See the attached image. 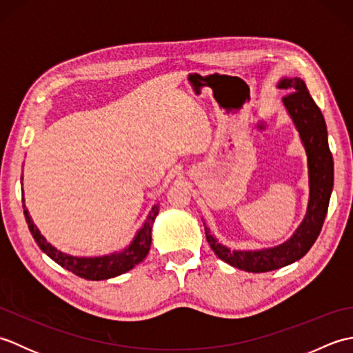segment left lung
Listing matches in <instances>:
<instances>
[{
  "mask_svg": "<svg viewBox=\"0 0 353 353\" xmlns=\"http://www.w3.org/2000/svg\"><path fill=\"white\" fill-rule=\"evenodd\" d=\"M277 88L290 92L282 101L308 156L310 201L302 224L287 243L262 250H230L216 241L205 226L206 239L216 256L232 267L250 273L272 272L292 264L308 253L323 228L334 186V159L327 144L326 123L305 81L299 77L282 79Z\"/></svg>",
  "mask_w": 353,
  "mask_h": 353,
  "instance_id": "left-lung-1",
  "label": "left lung"
}]
</instances>
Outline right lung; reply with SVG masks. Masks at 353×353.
<instances>
[{"instance_id": "1", "label": "right lung", "mask_w": 353, "mask_h": 353, "mask_svg": "<svg viewBox=\"0 0 353 353\" xmlns=\"http://www.w3.org/2000/svg\"><path fill=\"white\" fill-rule=\"evenodd\" d=\"M157 214H159V205H154L147 216L144 226L138 230V234L133 238L130 245L123 252H115L112 254H108V256L77 258L59 252L50 243H47V239L41 235V232L36 229L32 219H30L27 209H24L28 229L32 232L37 245L41 247V250L43 253H47L48 256L54 262H57L61 267L88 281L110 279V277L123 274L132 270L134 265H138L139 262L147 256V253L150 250V244H152V228Z\"/></svg>"}]
</instances>
